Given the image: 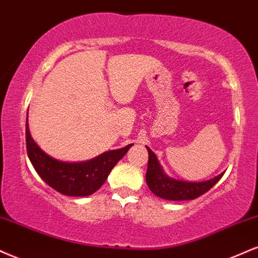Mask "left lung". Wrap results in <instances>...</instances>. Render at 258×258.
<instances>
[{"label":"left lung","mask_w":258,"mask_h":258,"mask_svg":"<svg viewBox=\"0 0 258 258\" xmlns=\"http://www.w3.org/2000/svg\"><path fill=\"white\" fill-rule=\"evenodd\" d=\"M148 151V165L146 172V182L148 188H150L157 197L166 201H192V199L198 198L220 181L225 172L217 175L216 177L210 178L208 181H202V182H188V181L176 180L169 175L165 174L163 170V166L157 159V156L150 147Z\"/></svg>","instance_id":"8db88e82"}]
</instances>
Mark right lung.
Segmentation results:
<instances>
[{
    "label": "right lung",
    "mask_w": 258,
    "mask_h": 258,
    "mask_svg": "<svg viewBox=\"0 0 258 258\" xmlns=\"http://www.w3.org/2000/svg\"><path fill=\"white\" fill-rule=\"evenodd\" d=\"M132 146L130 144L119 150L107 151L86 162H62L50 157L36 144L26 119V150L30 162L48 186L69 197H87L96 192Z\"/></svg>",
    "instance_id": "obj_1"
}]
</instances>
